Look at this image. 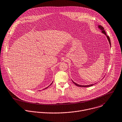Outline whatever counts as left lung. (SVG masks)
<instances>
[{"label":"left lung","instance_id":"left-lung-1","mask_svg":"<svg viewBox=\"0 0 122 122\" xmlns=\"http://www.w3.org/2000/svg\"><path fill=\"white\" fill-rule=\"evenodd\" d=\"M99 28L102 30V32L103 33H104V34L106 36V37H107V39H108V41H109V42L110 45V46H111V41H110V39L108 35H107L105 31L104 30V28H103L102 26H101V25H99ZM72 82H73L76 86H78V87H90V86H93V85L94 84H91V85H85V86L84 85V86H83V85H78V84H77L75 83L74 81H72Z\"/></svg>","mask_w":122,"mask_h":122}]
</instances>
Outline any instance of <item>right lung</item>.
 Instances as JSON below:
<instances>
[{
	"mask_svg": "<svg viewBox=\"0 0 122 122\" xmlns=\"http://www.w3.org/2000/svg\"><path fill=\"white\" fill-rule=\"evenodd\" d=\"M53 82H52V83H53ZM52 83H51V84H50V85H52ZM48 88V87H47V88H46H46Z\"/></svg>",
	"mask_w": 122,
	"mask_h": 122,
	"instance_id": "obj_1",
	"label": "right lung"
}]
</instances>
